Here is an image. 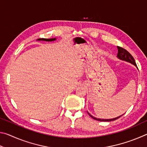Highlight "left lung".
I'll return each mask as SVG.
<instances>
[{
  "label": "left lung",
  "instance_id": "8db88e82",
  "mask_svg": "<svg viewBox=\"0 0 147 147\" xmlns=\"http://www.w3.org/2000/svg\"><path fill=\"white\" fill-rule=\"evenodd\" d=\"M117 49H118V53H117V57L118 58L122 59V60H124V61H126L128 62H130V63H132L134 65L137 67V65L135 61V59L133 58V56L131 55V54L128 53V52L126 51V49H124L123 48H122L121 47H119L117 46ZM89 116L91 117L94 119H95L96 121H104V122H109V121H115L116 119H119V117H121L122 116H119L117 117L116 118H114V119H97V118H95L93 117L92 115H91L90 114L88 113Z\"/></svg>",
  "mask_w": 147,
  "mask_h": 147
}]
</instances>
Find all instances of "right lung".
Masks as SVG:
<instances>
[{"instance_id": "1", "label": "right lung", "mask_w": 147, "mask_h": 147, "mask_svg": "<svg viewBox=\"0 0 147 147\" xmlns=\"http://www.w3.org/2000/svg\"><path fill=\"white\" fill-rule=\"evenodd\" d=\"M38 40H43V41H52L56 40V38H53V39H45V38H41V39H38Z\"/></svg>"}]
</instances>
